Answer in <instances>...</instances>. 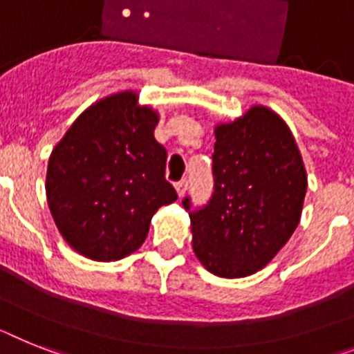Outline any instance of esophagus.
Listing matches in <instances>:
<instances>
[{"instance_id":"34e87169","label":"esophagus","mask_w":354,"mask_h":354,"mask_svg":"<svg viewBox=\"0 0 354 354\" xmlns=\"http://www.w3.org/2000/svg\"><path fill=\"white\" fill-rule=\"evenodd\" d=\"M187 187H189V183H187V180H182V182H178L176 183V192L180 198H183L187 192Z\"/></svg>"}]
</instances>
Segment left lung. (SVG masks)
Segmentation results:
<instances>
[{
	"label": "left lung",
	"instance_id": "1",
	"mask_svg": "<svg viewBox=\"0 0 354 354\" xmlns=\"http://www.w3.org/2000/svg\"><path fill=\"white\" fill-rule=\"evenodd\" d=\"M214 194L189 214L192 250L205 270L239 279L264 268L301 221L308 174L290 127L254 104L214 126ZM191 209L189 198L183 200Z\"/></svg>",
	"mask_w": 354,
	"mask_h": 354
}]
</instances>
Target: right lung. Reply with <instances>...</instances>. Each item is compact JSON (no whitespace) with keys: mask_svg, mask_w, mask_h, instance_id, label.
Returning a JSON list of instances; mask_svg holds the SVG:
<instances>
[{"mask_svg":"<svg viewBox=\"0 0 354 354\" xmlns=\"http://www.w3.org/2000/svg\"><path fill=\"white\" fill-rule=\"evenodd\" d=\"M160 113L138 91L86 108L53 147L46 200L62 239L93 261H118L145 241L153 216L176 201L167 153L154 138Z\"/></svg>","mask_w":354,"mask_h":354,"instance_id":"add662e5","label":"right lung"}]
</instances>
